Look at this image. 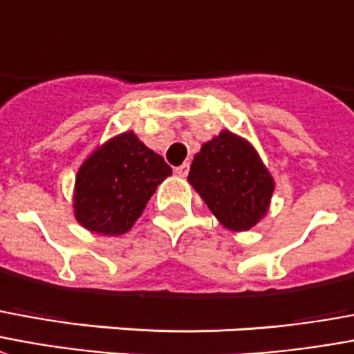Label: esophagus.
Returning a JSON list of instances; mask_svg holds the SVG:
<instances>
[{
  "label": "esophagus",
  "instance_id": "obj_1",
  "mask_svg": "<svg viewBox=\"0 0 354 354\" xmlns=\"http://www.w3.org/2000/svg\"><path fill=\"white\" fill-rule=\"evenodd\" d=\"M174 172H176L178 176H187V172H189V163H184V165H180V167H176L174 169Z\"/></svg>",
  "mask_w": 354,
  "mask_h": 354
}]
</instances>
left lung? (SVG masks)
<instances>
[{"label": "left lung", "mask_w": 354, "mask_h": 354, "mask_svg": "<svg viewBox=\"0 0 354 354\" xmlns=\"http://www.w3.org/2000/svg\"><path fill=\"white\" fill-rule=\"evenodd\" d=\"M187 180L230 230H248L266 214L274 180L250 142L221 131L201 148Z\"/></svg>", "instance_id": "8db88e82"}]
</instances>
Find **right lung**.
I'll return each mask as SVG.
<instances>
[{
	"label": "right lung",
	"instance_id": "right-lung-1",
	"mask_svg": "<svg viewBox=\"0 0 354 354\" xmlns=\"http://www.w3.org/2000/svg\"><path fill=\"white\" fill-rule=\"evenodd\" d=\"M170 167L135 133H124L99 148L80 167L75 216L99 234H122L133 227Z\"/></svg>",
	"mask_w": 354,
	"mask_h": 354
}]
</instances>
